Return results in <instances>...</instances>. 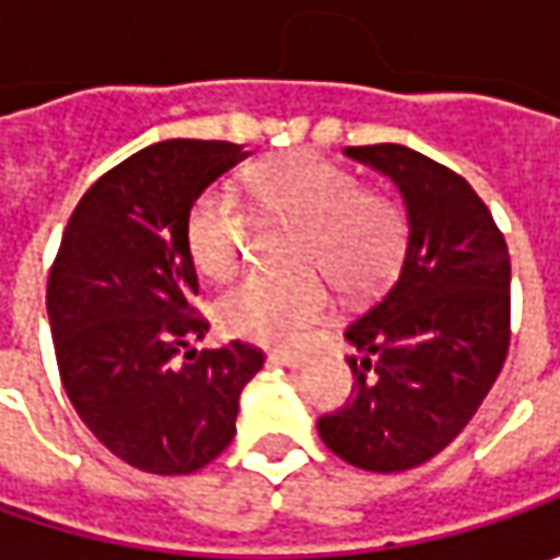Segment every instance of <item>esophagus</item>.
Wrapping results in <instances>:
<instances>
[{"instance_id":"obj_1","label":"esophagus","mask_w":560,"mask_h":560,"mask_svg":"<svg viewBox=\"0 0 560 560\" xmlns=\"http://www.w3.org/2000/svg\"><path fill=\"white\" fill-rule=\"evenodd\" d=\"M270 361H273V364H283V368H292V371H295V368H302V364L308 361V355H305V352H270Z\"/></svg>"}]
</instances>
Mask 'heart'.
Here are the masks:
<instances>
[{
    "mask_svg": "<svg viewBox=\"0 0 560 560\" xmlns=\"http://www.w3.org/2000/svg\"><path fill=\"white\" fill-rule=\"evenodd\" d=\"M252 208L273 224L295 226L287 277H246L218 302V324L255 342H292L330 308L319 277L346 295H371L396 270L405 214L393 199L364 192L355 174L314 152L261 162L246 180ZM252 218L226 189L202 192L186 218V248L208 280L233 277L246 258Z\"/></svg>",
    "mask_w": 560,
    "mask_h": 560,
    "instance_id": "obj_1",
    "label": "heart"
}]
</instances>
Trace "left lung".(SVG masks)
Listing matches in <instances>:
<instances>
[{
    "label": "left lung",
    "mask_w": 560,
    "mask_h": 560,
    "mask_svg": "<svg viewBox=\"0 0 560 560\" xmlns=\"http://www.w3.org/2000/svg\"><path fill=\"white\" fill-rule=\"evenodd\" d=\"M346 155L396 186L408 243L393 287L346 327L355 386L317 433L352 467L393 474L440 455L492 389L511 339V258L455 171L398 142Z\"/></svg>",
    "instance_id": "obj_1"
}]
</instances>
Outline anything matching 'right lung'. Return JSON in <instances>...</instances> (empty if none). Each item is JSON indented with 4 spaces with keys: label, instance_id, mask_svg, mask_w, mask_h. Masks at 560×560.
<instances>
[{
    "label": "right lung",
    "instance_id": "obj_1",
    "mask_svg": "<svg viewBox=\"0 0 560 560\" xmlns=\"http://www.w3.org/2000/svg\"><path fill=\"white\" fill-rule=\"evenodd\" d=\"M243 145L164 140L86 189L55 255L46 312L74 411L145 474H192L236 436L240 396L265 355L246 342L176 358L208 334L192 295L186 218Z\"/></svg>",
    "mask_w": 560,
    "mask_h": 560
}]
</instances>
